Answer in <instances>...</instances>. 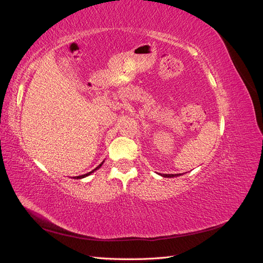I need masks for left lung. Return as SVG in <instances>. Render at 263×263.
I'll use <instances>...</instances> for the list:
<instances>
[{"label": "left lung", "mask_w": 263, "mask_h": 263, "mask_svg": "<svg viewBox=\"0 0 263 263\" xmlns=\"http://www.w3.org/2000/svg\"><path fill=\"white\" fill-rule=\"evenodd\" d=\"M179 176H181V173H179V174H163L162 177H164V178H173V177H179Z\"/></svg>", "instance_id": "8db88e82"}]
</instances>
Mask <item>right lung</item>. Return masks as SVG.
Wrapping results in <instances>:
<instances>
[{
  "mask_svg": "<svg viewBox=\"0 0 263 263\" xmlns=\"http://www.w3.org/2000/svg\"><path fill=\"white\" fill-rule=\"evenodd\" d=\"M103 162H104V161H103ZM103 162H102V163H100V164L97 166V168H95L94 170H92L91 172H89V173H85V174H82V176H79V177H74L73 179H83V178H85V177H87V176H90V174H92L95 170H98V169H100V168H101L102 164H103Z\"/></svg>",
  "mask_w": 263,
  "mask_h": 263,
  "instance_id": "add662e5",
  "label": "right lung"
}]
</instances>
